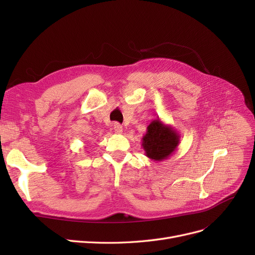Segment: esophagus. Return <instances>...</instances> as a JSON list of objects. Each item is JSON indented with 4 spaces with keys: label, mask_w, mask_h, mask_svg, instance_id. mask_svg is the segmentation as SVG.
Masks as SVG:
<instances>
[{
    "label": "esophagus",
    "mask_w": 255,
    "mask_h": 255,
    "mask_svg": "<svg viewBox=\"0 0 255 255\" xmlns=\"http://www.w3.org/2000/svg\"><path fill=\"white\" fill-rule=\"evenodd\" d=\"M114 130H115V133H117V134H121L122 133V130H123V128H122V126L121 125H119V123H114Z\"/></svg>",
    "instance_id": "1"
}]
</instances>
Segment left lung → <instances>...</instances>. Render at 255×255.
Here are the masks:
<instances>
[{
    "instance_id": "left-lung-1",
    "label": "left lung",
    "mask_w": 255,
    "mask_h": 255,
    "mask_svg": "<svg viewBox=\"0 0 255 255\" xmlns=\"http://www.w3.org/2000/svg\"><path fill=\"white\" fill-rule=\"evenodd\" d=\"M141 141L145 156L152 160L161 161L176 151L180 143V134L157 117L150 122Z\"/></svg>"
}]
</instances>
